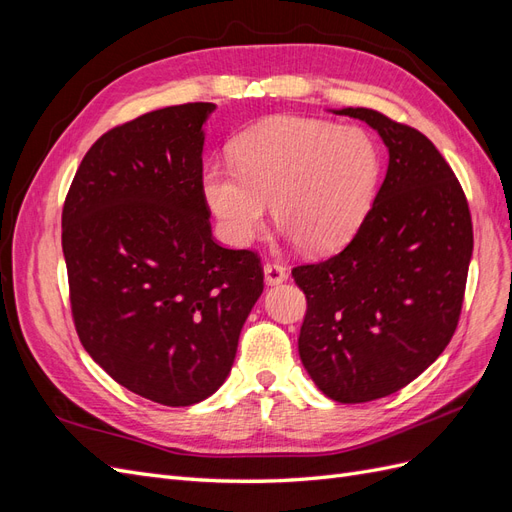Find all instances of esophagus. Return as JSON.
I'll use <instances>...</instances> for the list:
<instances>
[{"instance_id":"obj_1","label":"esophagus","mask_w":512,"mask_h":512,"mask_svg":"<svg viewBox=\"0 0 512 512\" xmlns=\"http://www.w3.org/2000/svg\"><path fill=\"white\" fill-rule=\"evenodd\" d=\"M286 277H288L286 267L277 265V262H267V265H265V282L269 286H277V284L286 282Z\"/></svg>"}]
</instances>
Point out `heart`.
<instances>
[{
  "label": "heart",
  "instance_id": "1",
  "mask_svg": "<svg viewBox=\"0 0 512 512\" xmlns=\"http://www.w3.org/2000/svg\"><path fill=\"white\" fill-rule=\"evenodd\" d=\"M235 166L209 164L203 196L226 243L243 247L265 226L269 203L282 235L307 252L344 245L374 203L382 156L359 126L275 115L245 130Z\"/></svg>",
  "mask_w": 512,
  "mask_h": 512
}]
</instances>
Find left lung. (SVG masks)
Masks as SVG:
<instances>
[{
    "label": "left lung",
    "instance_id": "obj_1",
    "mask_svg": "<svg viewBox=\"0 0 512 512\" xmlns=\"http://www.w3.org/2000/svg\"><path fill=\"white\" fill-rule=\"evenodd\" d=\"M374 128L389 168L354 239L292 269L307 297L299 356L318 389L363 404L404 389L451 342L472 258L466 194L418 130L371 108H337Z\"/></svg>",
    "mask_w": 512,
    "mask_h": 512
}]
</instances>
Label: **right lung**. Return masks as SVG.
<instances>
[{
    "label": "right lung",
    "instance_id": "add662e5",
    "mask_svg": "<svg viewBox=\"0 0 512 512\" xmlns=\"http://www.w3.org/2000/svg\"><path fill=\"white\" fill-rule=\"evenodd\" d=\"M215 108L166 106L100 136L61 213L81 344L115 382L162 406L220 389L262 294L258 256L211 235L200 179Z\"/></svg>",
    "mask_w": 512,
    "mask_h": 512
}]
</instances>
